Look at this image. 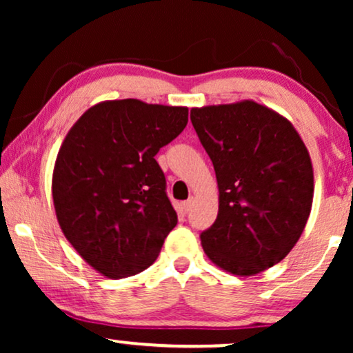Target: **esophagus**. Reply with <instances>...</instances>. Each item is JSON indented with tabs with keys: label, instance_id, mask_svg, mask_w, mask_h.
Segmentation results:
<instances>
[{
	"label": "esophagus",
	"instance_id": "34e87169",
	"mask_svg": "<svg viewBox=\"0 0 353 353\" xmlns=\"http://www.w3.org/2000/svg\"><path fill=\"white\" fill-rule=\"evenodd\" d=\"M192 202H194V197H190V199H188V201L181 202V210H183V212L190 210L191 205H192Z\"/></svg>",
	"mask_w": 353,
	"mask_h": 353
}]
</instances>
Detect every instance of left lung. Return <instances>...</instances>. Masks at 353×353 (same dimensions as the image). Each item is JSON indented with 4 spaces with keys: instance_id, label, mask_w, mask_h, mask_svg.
I'll list each match as a JSON object with an SVG mask.
<instances>
[{
    "instance_id": "8db88e82",
    "label": "left lung",
    "mask_w": 353,
    "mask_h": 353,
    "mask_svg": "<svg viewBox=\"0 0 353 353\" xmlns=\"http://www.w3.org/2000/svg\"><path fill=\"white\" fill-rule=\"evenodd\" d=\"M215 168L219 215L201 234L207 257L252 276L286 257L313 202L312 159L286 117L252 99L191 109Z\"/></svg>"
}]
</instances>
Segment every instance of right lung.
Wrapping results in <instances>:
<instances>
[{
    "label": "right lung",
    "instance_id": "1",
    "mask_svg": "<svg viewBox=\"0 0 353 353\" xmlns=\"http://www.w3.org/2000/svg\"><path fill=\"white\" fill-rule=\"evenodd\" d=\"M188 123V108L103 101L72 125L52 170V202L67 241L105 278L151 267L176 212L156 154Z\"/></svg>",
    "mask_w": 353,
    "mask_h": 353
}]
</instances>
